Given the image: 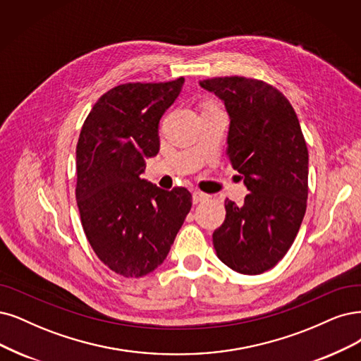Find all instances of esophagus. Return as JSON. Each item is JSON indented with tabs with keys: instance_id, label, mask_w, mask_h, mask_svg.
<instances>
[{
	"instance_id": "esophagus-1",
	"label": "esophagus",
	"mask_w": 361,
	"mask_h": 361,
	"mask_svg": "<svg viewBox=\"0 0 361 361\" xmlns=\"http://www.w3.org/2000/svg\"><path fill=\"white\" fill-rule=\"evenodd\" d=\"M192 197H193V204H199V202H204L209 197L207 193L201 192V190H193L192 192Z\"/></svg>"
}]
</instances>
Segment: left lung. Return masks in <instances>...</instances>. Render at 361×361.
I'll return each mask as SVG.
<instances>
[{"instance_id": "left-lung-1", "label": "left lung", "mask_w": 361, "mask_h": 361, "mask_svg": "<svg viewBox=\"0 0 361 361\" xmlns=\"http://www.w3.org/2000/svg\"><path fill=\"white\" fill-rule=\"evenodd\" d=\"M224 102L231 125L228 156L243 173L244 205L226 201V219L212 233L219 259L257 275L281 260L299 232L308 199V149L299 118L276 87L256 78L199 82Z\"/></svg>"}]
</instances>
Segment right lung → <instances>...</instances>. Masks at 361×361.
Wrapping results in <instances>:
<instances>
[{
  "label": "right lung",
  "mask_w": 361,
  "mask_h": 361,
  "mask_svg": "<svg viewBox=\"0 0 361 361\" xmlns=\"http://www.w3.org/2000/svg\"><path fill=\"white\" fill-rule=\"evenodd\" d=\"M184 78L126 83L92 106L77 142L75 197L83 231L98 259L126 278L153 272L166 259L192 195L141 178L159 152V120L180 95Z\"/></svg>",
  "instance_id": "obj_1"
}]
</instances>
